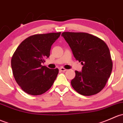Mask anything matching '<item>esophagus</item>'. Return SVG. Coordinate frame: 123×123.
Here are the masks:
<instances>
[{
  "instance_id": "esophagus-1",
  "label": "esophagus",
  "mask_w": 123,
  "mask_h": 123,
  "mask_svg": "<svg viewBox=\"0 0 123 123\" xmlns=\"http://www.w3.org/2000/svg\"><path fill=\"white\" fill-rule=\"evenodd\" d=\"M59 70H60L61 71L65 72V71H66L67 70V69H65V68H62V67H61V68H59Z\"/></svg>"
}]
</instances>
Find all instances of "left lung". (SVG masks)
Returning a JSON list of instances; mask_svg holds the SVG:
<instances>
[{"mask_svg": "<svg viewBox=\"0 0 123 123\" xmlns=\"http://www.w3.org/2000/svg\"><path fill=\"white\" fill-rule=\"evenodd\" d=\"M62 37L70 46L75 58L83 65L81 72L75 71V77L71 82L73 88L85 96L100 92L113 68L108 46L100 38L87 33L65 32Z\"/></svg>", "mask_w": 123, "mask_h": 123, "instance_id": "obj_1", "label": "left lung"}]
</instances>
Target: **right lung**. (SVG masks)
<instances>
[{"label":"right lung","mask_w":123,"mask_h":123,"mask_svg":"<svg viewBox=\"0 0 123 123\" xmlns=\"http://www.w3.org/2000/svg\"><path fill=\"white\" fill-rule=\"evenodd\" d=\"M61 32L37 34L21 42L11 59L13 74L18 84L27 94L38 95L48 91L58 75V68L42 65L49 58L51 46Z\"/></svg>","instance_id":"1"}]
</instances>
